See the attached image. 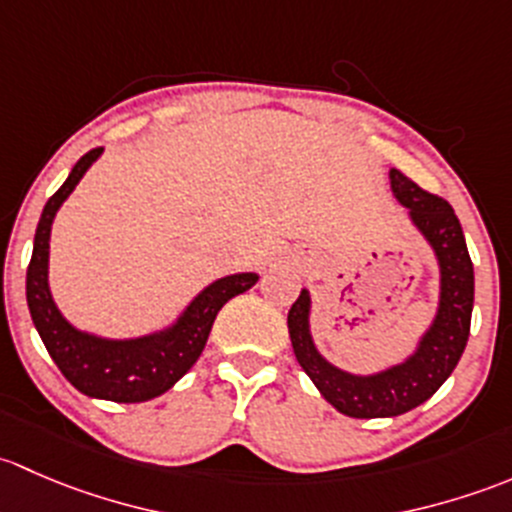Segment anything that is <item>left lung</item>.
Returning a JSON list of instances; mask_svg holds the SVG:
<instances>
[{
  "label": "left lung",
  "mask_w": 512,
  "mask_h": 512,
  "mask_svg": "<svg viewBox=\"0 0 512 512\" xmlns=\"http://www.w3.org/2000/svg\"><path fill=\"white\" fill-rule=\"evenodd\" d=\"M394 199L407 209L414 229L431 246L439 266V303L434 320L416 340L412 355L379 372L357 374L333 365L310 333L313 298L303 288L288 310V333L298 365L313 379L325 402L352 419H387L412 412L434 397L466 350L473 313V263L461 221L451 204L424 192L399 170H389Z\"/></svg>",
  "instance_id": "obj_1"
}]
</instances>
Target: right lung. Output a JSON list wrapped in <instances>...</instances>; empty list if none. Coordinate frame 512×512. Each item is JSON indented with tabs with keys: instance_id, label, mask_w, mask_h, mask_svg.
<instances>
[{
	"instance_id": "1",
	"label": "right lung",
	"mask_w": 512,
	"mask_h": 512,
	"mask_svg": "<svg viewBox=\"0 0 512 512\" xmlns=\"http://www.w3.org/2000/svg\"><path fill=\"white\" fill-rule=\"evenodd\" d=\"M100 155L103 147L86 152L73 165L59 192L46 202L36 226L31 263L26 268V303L51 360L78 392L93 399L135 404L160 397L192 370L207 345L219 310L234 295L256 286L258 273H231L217 278L194 295L170 325L140 337L118 340L78 330L68 323L49 286L51 226L61 204L71 197Z\"/></svg>"
}]
</instances>
